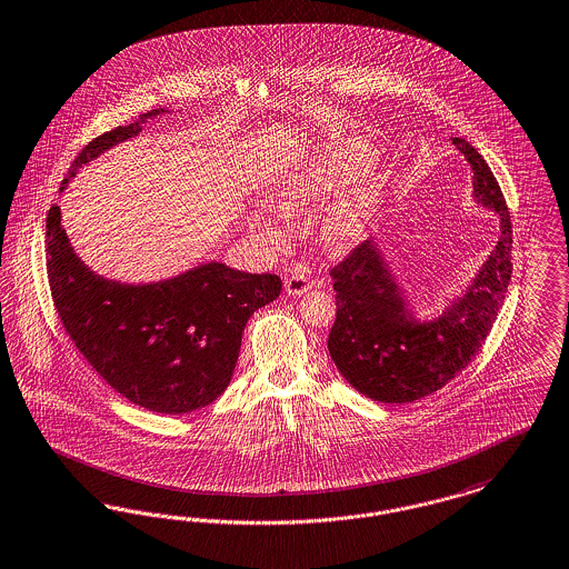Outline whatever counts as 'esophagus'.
<instances>
[{"label":"esophagus","mask_w":569,"mask_h":569,"mask_svg":"<svg viewBox=\"0 0 569 569\" xmlns=\"http://www.w3.org/2000/svg\"><path fill=\"white\" fill-rule=\"evenodd\" d=\"M286 292L290 296L305 295L311 288V279L305 271H295L292 274L286 277Z\"/></svg>","instance_id":"1"}]
</instances>
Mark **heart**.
<instances>
[{
	"label": "heart",
	"mask_w": 569,
	"mask_h": 569,
	"mask_svg": "<svg viewBox=\"0 0 569 569\" xmlns=\"http://www.w3.org/2000/svg\"><path fill=\"white\" fill-rule=\"evenodd\" d=\"M375 169L372 150L358 139H341L328 146L319 157L309 160L305 167L295 171L281 186V201L290 209H302L319 199L328 197L335 190L365 183ZM370 197H360L356 201L342 204L328 224V237L337 246L353 243L365 230ZM260 227L274 237L277 227L269 220H260Z\"/></svg>",
	"instance_id": "obj_1"
}]
</instances>
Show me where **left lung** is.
I'll return each instance as SVG.
<instances>
[{"label": "left lung", "instance_id": "left-lung-1", "mask_svg": "<svg viewBox=\"0 0 569 569\" xmlns=\"http://www.w3.org/2000/svg\"><path fill=\"white\" fill-rule=\"evenodd\" d=\"M475 171L478 203L500 213V241L475 283L442 318L417 323L372 241L353 248L330 269L337 319L328 351L342 377L368 398L415 402L447 386L475 360L512 277V222L500 183L477 148L453 137Z\"/></svg>", "mask_w": 569, "mask_h": 569}]
</instances>
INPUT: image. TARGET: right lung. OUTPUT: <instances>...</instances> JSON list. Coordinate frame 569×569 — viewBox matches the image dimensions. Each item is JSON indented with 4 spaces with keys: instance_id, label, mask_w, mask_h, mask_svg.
Instances as JSON below:
<instances>
[{
    "instance_id": "obj_1",
    "label": "right lung",
    "mask_w": 569,
    "mask_h": 569,
    "mask_svg": "<svg viewBox=\"0 0 569 569\" xmlns=\"http://www.w3.org/2000/svg\"><path fill=\"white\" fill-rule=\"evenodd\" d=\"M139 131V122H131L94 137L71 162L63 186L82 164ZM46 273L76 349L129 402L162 415L203 409L227 389L248 319L281 292L277 274L243 273L220 262L150 286L108 281L71 250L59 204L46 216Z\"/></svg>"
}]
</instances>
